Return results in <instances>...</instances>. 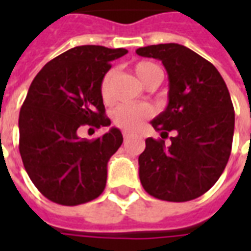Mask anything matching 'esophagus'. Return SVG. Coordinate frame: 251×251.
I'll list each match as a JSON object with an SVG mask.
<instances>
[{
    "label": "esophagus",
    "instance_id": "1",
    "mask_svg": "<svg viewBox=\"0 0 251 251\" xmlns=\"http://www.w3.org/2000/svg\"><path fill=\"white\" fill-rule=\"evenodd\" d=\"M122 134H124V138H127V137H130L131 136V133L130 131H124V133H122Z\"/></svg>",
    "mask_w": 251,
    "mask_h": 251
}]
</instances>
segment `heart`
I'll return each instance as SVG.
<instances>
[{
    "label": "heart",
    "mask_w": 251,
    "mask_h": 251,
    "mask_svg": "<svg viewBox=\"0 0 251 251\" xmlns=\"http://www.w3.org/2000/svg\"><path fill=\"white\" fill-rule=\"evenodd\" d=\"M134 72L140 77L145 86L157 76H163V72L157 64L152 62H138L134 64ZM114 76V71L110 70L104 74L100 83V95L104 102H110L111 99V80ZM153 114L152 107L148 104H122L114 113L115 125L124 130H136Z\"/></svg>",
    "instance_id": "heart-1"
}]
</instances>
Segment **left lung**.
Listing matches in <instances>:
<instances>
[{"mask_svg":"<svg viewBox=\"0 0 251 251\" xmlns=\"http://www.w3.org/2000/svg\"><path fill=\"white\" fill-rule=\"evenodd\" d=\"M137 55L161 60L169 80L168 106L151 122L161 138L149 137L138 157L144 189L167 201H188L207 192L230 157L235 114L219 71L187 47H141Z\"/></svg>","mask_w":251,"mask_h":251,"instance_id":"1","label":"left lung"}]
</instances>
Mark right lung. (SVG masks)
<instances>
[{
    "instance_id": "add662e5",
    "label": "right lung",
    "mask_w": 251,
    "mask_h": 251,
    "mask_svg": "<svg viewBox=\"0 0 251 251\" xmlns=\"http://www.w3.org/2000/svg\"><path fill=\"white\" fill-rule=\"evenodd\" d=\"M126 53L125 48L75 47L47 63L30 84L20 110V154L32 183L53 203L83 204L103 192L122 133L111 127L91 141L79 137V127L110 126L100 83L110 62Z\"/></svg>"
}]
</instances>
